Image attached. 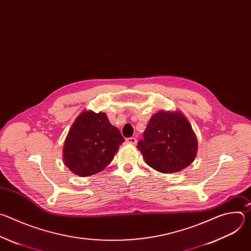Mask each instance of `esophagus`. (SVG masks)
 <instances>
[{
	"label": "esophagus",
	"instance_id": "esophagus-1",
	"mask_svg": "<svg viewBox=\"0 0 251 251\" xmlns=\"http://www.w3.org/2000/svg\"><path fill=\"white\" fill-rule=\"evenodd\" d=\"M126 142L128 143V144L136 145V144H137V139H136L135 137H130V138H127V139H126Z\"/></svg>",
	"mask_w": 251,
	"mask_h": 251
}]
</instances>
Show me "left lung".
Masks as SVG:
<instances>
[{
    "instance_id": "8db88e82",
    "label": "left lung",
    "mask_w": 251,
    "mask_h": 251,
    "mask_svg": "<svg viewBox=\"0 0 251 251\" xmlns=\"http://www.w3.org/2000/svg\"><path fill=\"white\" fill-rule=\"evenodd\" d=\"M137 148L146 164L171 174L189 167L198 153V140L192 125L181 111H159L152 115Z\"/></svg>"
}]
</instances>
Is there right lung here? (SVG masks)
Here are the masks:
<instances>
[{"instance_id": "1", "label": "right lung", "mask_w": 251, "mask_h": 251, "mask_svg": "<svg viewBox=\"0 0 251 251\" xmlns=\"http://www.w3.org/2000/svg\"><path fill=\"white\" fill-rule=\"evenodd\" d=\"M124 138L104 112L82 111L71 125L63 145L64 165L79 176L101 172L113 160Z\"/></svg>"}]
</instances>
